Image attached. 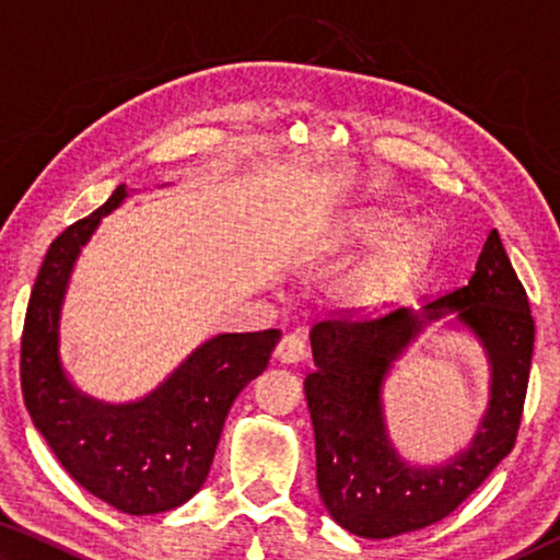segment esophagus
Instances as JSON below:
<instances>
[{
  "instance_id": "esophagus-1",
  "label": "esophagus",
  "mask_w": 560,
  "mask_h": 560,
  "mask_svg": "<svg viewBox=\"0 0 560 560\" xmlns=\"http://www.w3.org/2000/svg\"><path fill=\"white\" fill-rule=\"evenodd\" d=\"M273 355H277L279 363H299V360L306 358V343H303L301 336L289 334L279 340Z\"/></svg>"
}]
</instances>
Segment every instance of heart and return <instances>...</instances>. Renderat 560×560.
<instances>
[{"label": "heart", "mask_w": 560, "mask_h": 560, "mask_svg": "<svg viewBox=\"0 0 560 560\" xmlns=\"http://www.w3.org/2000/svg\"><path fill=\"white\" fill-rule=\"evenodd\" d=\"M338 240L348 249H386L368 257L343 279L340 296L355 311H377L397 299L428 264L434 234L428 224H410L397 210H363L340 224Z\"/></svg>", "instance_id": "b5f03b06"}]
</instances>
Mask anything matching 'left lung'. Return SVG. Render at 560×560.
<instances>
[{"label": "left lung", "instance_id": "obj_1", "mask_svg": "<svg viewBox=\"0 0 560 560\" xmlns=\"http://www.w3.org/2000/svg\"><path fill=\"white\" fill-rule=\"evenodd\" d=\"M440 319L469 329L490 365V402L472 442L440 465L407 463L389 438L382 385L421 330ZM316 371L303 390L316 434V479L338 526L393 538L452 514L514 450L534 355L526 291L491 230L467 287L420 311L328 318L311 328Z\"/></svg>", "mask_w": 560, "mask_h": 560}]
</instances>
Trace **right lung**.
Returning <instances> with one entry per match:
<instances>
[{
  "label": "right lung",
  "mask_w": 560,
  "mask_h": 560,
  "mask_svg": "<svg viewBox=\"0 0 560 560\" xmlns=\"http://www.w3.org/2000/svg\"><path fill=\"white\" fill-rule=\"evenodd\" d=\"M128 195L118 185L106 205L73 222L46 252L24 320L22 393L61 467L113 509L145 516L202 489L226 412L269 365L281 330L212 336L155 390L130 402H106L75 387L59 353L63 299L81 249Z\"/></svg>",
  "instance_id": "add662e5"
}]
</instances>
